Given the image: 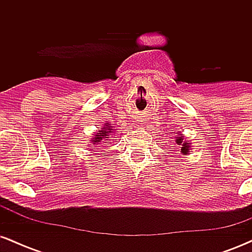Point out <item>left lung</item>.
<instances>
[{"mask_svg":"<svg viewBox=\"0 0 252 252\" xmlns=\"http://www.w3.org/2000/svg\"><path fill=\"white\" fill-rule=\"evenodd\" d=\"M176 144H179V146H181V153L184 155L189 154V141H184V136L179 134L176 136V140H175Z\"/></svg>","mask_w":252,"mask_h":252,"instance_id":"left-lung-1","label":"left lung"}]
</instances>
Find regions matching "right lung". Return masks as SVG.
Wrapping results in <instances>:
<instances>
[{"label": "right lung", "instance_id": "1", "mask_svg": "<svg viewBox=\"0 0 252 252\" xmlns=\"http://www.w3.org/2000/svg\"><path fill=\"white\" fill-rule=\"evenodd\" d=\"M105 124H106V126H104V128H102V130H100V131L96 132L94 137L92 138V142H94V143L100 142V141L104 140V138H108L109 134H111V132H112L111 126H109V123H105Z\"/></svg>", "mask_w": 252, "mask_h": 252}]
</instances>
